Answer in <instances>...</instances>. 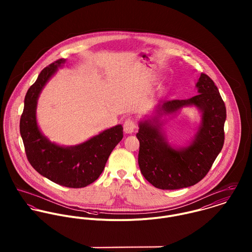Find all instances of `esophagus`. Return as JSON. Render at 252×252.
I'll return each mask as SVG.
<instances>
[{
	"label": "esophagus",
	"instance_id": "obj_1",
	"mask_svg": "<svg viewBox=\"0 0 252 252\" xmlns=\"http://www.w3.org/2000/svg\"><path fill=\"white\" fill-rule=\"evenodd\" d=\"M123 128H124V132L126 134H132V133H134V131L136 129V123L133 119H127L124 122Z\"/></svg>",
	"mask_w": 252,
	"mask_h": 252
}]
</instances>
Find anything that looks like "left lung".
I'll return each mask as SVG.
<instances>
[{
    "label": "left lung",
    "mask_w": 252,
    "mask_h": 252,
    "mask_svg": "<svg viewBox=\"0 0 252 252\" xmlns=\"http://www.w3.org/2000/svg\"><path fill=\"white\" fill-rule=\"evenodd\" d=\"M196 86L199 95L188 100L166 101L162 105L165 113L188 105L201 109L202 125L189 146L172 148L161 135L159 125L140 123L138 162L144 179L156 188L176 190L198 183L210 172L223 147L225 104L215 82L206 73H201Z\"/></svg>",
    "instance_id": "1"
}]
</instances>
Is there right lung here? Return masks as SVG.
<instances>
[{
	"instance_id": "obj_1",
	"label": "right lung",
	"mask_w": 252,
	"mask_h": 252,
	"mask_svg": "<svg viewBox=\"0 0 252 252\" xmlns=\"http://www.w3.org/2000/svg\"><path fill=\"white\" fill-rule=\"evenodd\" d=\"M64 62V58L58 59L45 67L28 89L20 118V134L27 159L38 174L65 187L82 188L103 173L108 156L123 138V128L117 125L72 147L51 144L41 135L36 125V101L44 84Z\"/></svg>"
}]
</instances>
